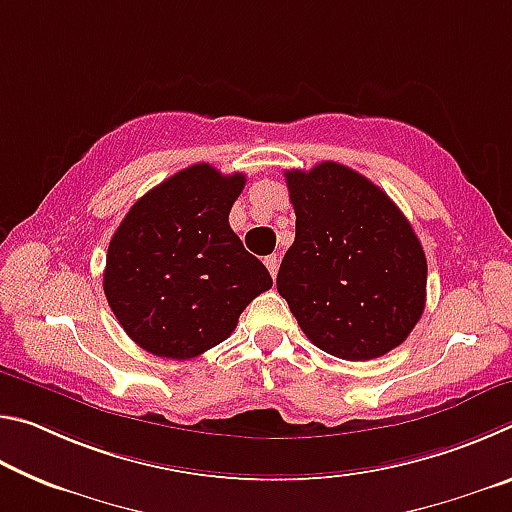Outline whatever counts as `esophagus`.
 Here are the masks:
<instances>
[{"instance_id":"34e87169","label":"esophagus","mask_w":512,"mask_h":512,"mask_svg":"<svg viewBox=\"0 0 512 512\" xmlns=\"http://www.w3.org/2000/svg\"><path fill=\"white\" fill-rule=\"evenodd\" d=\"M264 264H266V268H268V273H271V275H273V280H275V275H277V257H275V255L266 257V259H264Z\"/></svg>"}]
</instances>
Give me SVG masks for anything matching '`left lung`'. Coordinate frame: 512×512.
Listing matches in <instances>:
<instances>
[{
	"mask_svg": "<svg viewBox=\"0 0 512 512\" xmlns=\"http://www.w3.org/2000/svg\"><path fill=\"white\" fill-rule=\"evenodd\" d=\"M296 241L277 291L307 339L345 361H368L406 341L427 300V257L386 192L339 162L291 169Z\"/></svg>",
	"mask_w": 512,
	"mask_h": 512,
	"instance_id": "obj_1",
	"label": "left lung"
}]
</instances>
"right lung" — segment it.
<instances>
[{
    "label": "right lung",
    "mask_w": 512,
    "mask_h": 512,
    "mask_svg": "<svg viewBox=\"0 0 512 512\" xmlns=\"http://www.w3.org/2000/svg\"><path fill=\"white\" fill-rule=\"evenodd\" d=\"M244 185V173L192 164L144 194L119 223L103 291L142 350L194 359L228 339L241 311L273 287L228 221Z\"/></svg>",
    "instance_id": "1"
}]
</instances>
